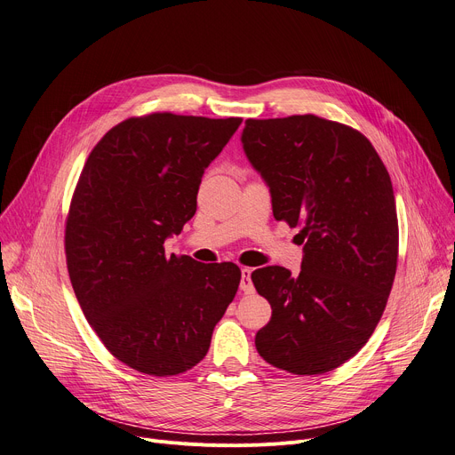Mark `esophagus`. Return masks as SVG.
Instances as JSON below:
<instances>
[{
	"label": "esophagus",
	"instance_id": "1",
	"mask_svg": "<svg viewBox=\"0 0 455 455\" xmlns=\"http://www.w3.org/2000/svg\"><path fill=\"white\" fill-rule=\"evenodd\" d=\"M251 273H252V269H249V267H243V269H242L240 288H242V291H243L245 295L254 293V285H252V280H251Z\"/></svg>",
	"mask_w": 455,
	"mask_h": 455
}]
</instances>
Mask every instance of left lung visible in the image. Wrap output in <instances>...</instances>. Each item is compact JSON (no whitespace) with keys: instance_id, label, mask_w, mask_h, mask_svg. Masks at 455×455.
Segmentation results:
<instances>
[{"instance_id":"obj_1","label":"left lung","mask_w":455,"mask_h":455,"mask_svg":"<svg viewBox=\"0 0 455 455\" xmlns=\"http://www.w3.org/2000/svg\"><path fill=\"white\" fill-rule=\"evenodd\" d=\"M243 151L269 186L273 215L300 227V273L269 266L251 278L271 304L256 350L293 374L338 369L369 341L398 259L391 177L372 143L314 114L247 119Z\"/></svg>"}]
</instances>
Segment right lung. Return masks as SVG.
Masks as SVG:
<instances>
[{
    "label": "right lung",
    "mask_w": 455,
    "mask_h": 455,
    "mask_svg": "<svg viewBox=\"0 0 455 455\" xmlns=\"http://www.w3.org/2000/svg\"><path fill=\"white\" fill-rule=\"evenodd\" d=\"M242 125L156 112L125 119L83 167L66 221V261L83 314L131 369L175 376L206 355L242 271L167 256L197 210L204 170Z\"/></svg>",
    "instance_id": "obj_1"
}]
</instances>
